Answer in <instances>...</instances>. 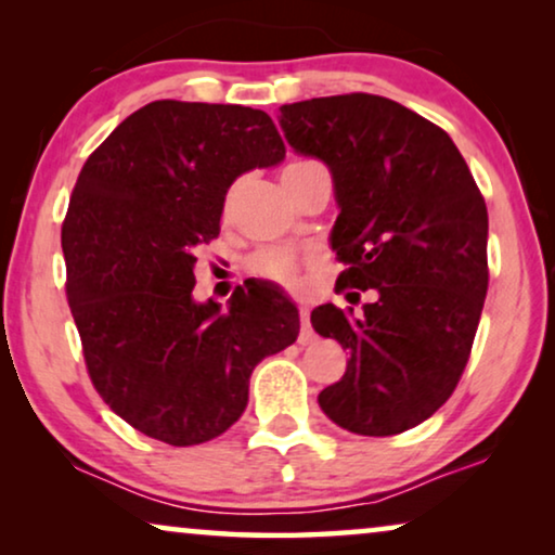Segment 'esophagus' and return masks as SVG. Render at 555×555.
I'll use <instances>...</instances> for the list:
<instances>
[{
  "label": "esophagus",
  "mask_w": 555,
  "mask_h": 555,
  "mask_svg": "<svg viewBox=\"0 0 555 555\" xmlns=\"http://www.w3.org/2000/svg\"><path fill=\"white\" fill-rule=\"evenodd\" d=\"M315 340V333H313V325H310V318H308V310L300 308V333H298V344L300 346H308Z\"/></svg>",
  "instance_id": "obj_1"
}]
</instances>
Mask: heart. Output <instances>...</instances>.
Instances as JSON below:
<instances>
[{
	"mask_svg": "<svg viewBox=\"0 0 555 555\" xmlns=\"http://www.w3.org/2000/svg\"><path fill=\"white\" fill-rule=\"evenodd\" d=\"M315 164L318 162H313V158H300V162L287 164L283 173L308 169V166H315ZM234 196H237V184L230 186V192L224 196V215L232 209ZM247 270L253 272L255 278L268 280V283H275L280 287H295L298 285V275H300V257L285 247H262L249 257Z\"/></svg>",
	"mask_w": 555,
	"mask_h": 555,
	"instance_id": "heart-1",
	"label": "heart"
}]
</instances>
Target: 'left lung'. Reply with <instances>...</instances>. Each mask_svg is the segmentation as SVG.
<instances>
[{"instance_id":"obj_1","label":"left lung","mask_w":555,"mask_h":555,"mask_svg":"<svg viewBox=\"0 0 555 555\" xmlns=\"http://www.w3.org/2000/svg\"><path fill=\"white\" fill-rule=\"evenodd\" d=\"M280 126L333 173L336 287L376 295L359 318L331 302L310 313L351 356L318 404L353 435H399L429 420L467 366L490 278L488 207L450 135L389 98L280 105Z\"/></svg>"}]
</instances>
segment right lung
<instances>
[{"label": "right lung", "instance_id": "right-lung-1", "mask_svg": "<svg viewBox=\"0 0 555 555\" xmlns=\"http://www.w3.org/2000/svg\"><path fill=\"white\" fill-rule=\"evenodd\" d=\"M283 156L264 111L154 101L82 166L63 222L65 293L90 382L141 435L219 437L245 412L257 363L298 338V310L272 287H237L227 310L192 298L227 189Z\"/></svg>", "mask_w": 555, "mask_h": 555}]
</instances>
